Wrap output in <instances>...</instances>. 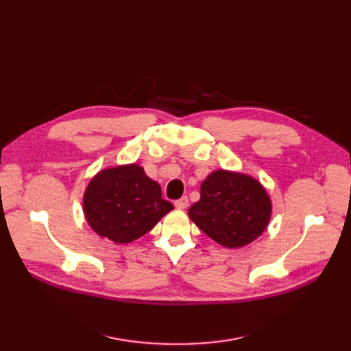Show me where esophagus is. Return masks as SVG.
<instances>
[{"instance_id":"34e87169","label":"esophagus","mask_w":351,"mask_h":351,"mask_svg":"<svg viewBox=\"0 0 351 351\" xmlns=\"http://www.w3.org/2000/svg\"><path fill=\"white\" fill-rule=\"evenodd\" d=\"M188 205H189V200H188L186 196H182L180 199L175 200V208L176 209H186Z\"/></svg>"}]
</instances>
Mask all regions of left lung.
<instances>
[{"instance_id": "left-lung-1", "label": "left lung", "mask_w": 351, "mask_h": 351, "mask_svg": "<svg viewBox=\"0 0 351 351\" xmlns=\"http://www.w3.org/2000/svg\"><path fill=\"white\" fill-rule=\"evenodd\" d=\"M192 222L212 241L229 249L254 242L267 228L271 200L256 178L217 169L200 185V199L189 208Z\"/></svg>"}]
</instances>
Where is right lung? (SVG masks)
I'll return each instance as SVG.
<instances>
[{
    "mask_svg": "<svg viewBox=\"0 0 351 351\" xmlns=\"http://www.w3.org/2000/svg\"><path fill=\"white\" fill-rule=\"evenodd\" d=\"M82 209L89 228L108 241L126 245L149 232L173 209L159 183L139 163L110 166L88 183Z\"/></svg>",
    "mask_w": 351,
    "mask_h": 351,
    "instance_id": "1",
    "label": "right lung"
}]
</instances>
